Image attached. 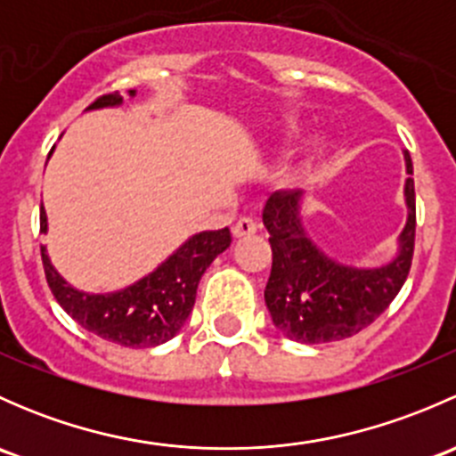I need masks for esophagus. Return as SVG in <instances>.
I'll use <instances>...</instances> for the list:
<instances>
[{
	"label": "esophagus",
	"mask_w": 456,
	"mask_h": 456,
	"mask_svg": "<svg viewBox=\"0 0 456 456\" xmlns=\"http://www.w3.org/2000/svg\"><path fill=\"white\" fill-rule=\"evenodd\" d=\"M232 232H233V236H236V238L251 236V233L257 232L256 218H251V216H242V218L236 220V224H233Z\"/></svg>",
	"instance_id": "1"
}]
</instances>
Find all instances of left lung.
<instances>
[{
  "label": "left lung",
  "instance_id": "left-lung-1",
  "mask_svg": "<svg viewBox=\"0 0 456 456\" xmlns=\"http://www.w3.org/2000/svg\"><path fill=\"white\" fill-rule=\"evenodd\" d=\"M406 169L412 174L408 151ZM300 196L296 190L275 191L262 211L273 254L266 309L289 339L339 342L372 324L406 282L415 254V181H406L408 220L399 236V254L379 269H353L322 254L300 223Z\"/></svg>",
  "mask_w": 456,
  "mask_h": 456
}]
</instances>
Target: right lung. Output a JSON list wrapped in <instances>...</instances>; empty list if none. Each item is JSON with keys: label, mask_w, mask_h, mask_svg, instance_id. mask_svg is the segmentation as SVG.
<instances>
[{"label": "right lung", "mask_w": 456, "mask_h": 456, "mask_svg": "<svg viewBox=\"0 0 456 456\" xmlns=\"http://www.w3.org/2000/svg\"><path fill=\"white\" fill-rule=\"evenodd\" d=\"M121 101V94L112 92L99 96L94 103L87 105V110L118 105ZM39 224L41 232H45L44 209H41ZM229 242H232L229 227L196 233L154 273L123 291L105 293V296H90L70 287L50 265L45 247H41V262L54 300L86 330L121 346L150 348L167 342L181 330L196 302V289L202 273L216 256L227 249Z\"/></svg>", "instance_id": "obj_1"}]
</instances>
